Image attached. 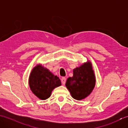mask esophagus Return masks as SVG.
<instances>
[{
	"mask_svg": "<svg viewBox=\"0 0 128 128\" xmlns=\"http://www.w3.org/2000/svg\"><path fill=\"white\" fill-rule=\"evenodd\" d=\"M61 81H62V84H63V85H65V84H66V78H62V79H61Z\"/></svg>",
	"mask_w": 128,
	"mask_h": 128,
	"instance_id": "obj_1",
	"label": "esophagus"
}]
</instances>
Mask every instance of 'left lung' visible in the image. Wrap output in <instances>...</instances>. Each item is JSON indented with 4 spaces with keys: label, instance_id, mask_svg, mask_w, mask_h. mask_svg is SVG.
I'll return each mask as SVG.
<instances>
[{
    "label": "left lung",
    "instance_id": "left-lung-1",
    "mask_svg": "<svg viewBox=\"0 0 128 128\" xmlns=\"http://www.w3.org/2000/svg\"><path fill=\"white\" fill-rule=\"evenodd\" d=\"M96 85V76L91 62L88 60L73 69V76L68 78L66 86L72 98L82 100L88 97Z\"/></svg>",
    "mask_w": 128,
    "mask_h": 128
}]
</instances>
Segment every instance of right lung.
I'll use <instances>...</instances> for the list:
<instances>
[{
    "mask_svg": "<svg viewBox=\"0 0 128 128\" xmlns=\"http://www.w3.org/2000/svg\"><path fill=\"white\" fill-rule=\"evenodd\" d=\"M28 84L32 93L41 100L48 98L53 90L62 85L59 78L40 64L32 69Z\"/></svg>",
    "mask_w": 128,
    "mask_h": 128,
    "instance_id": "add662e5",
    "label": "right lung"
}]
</instances>
